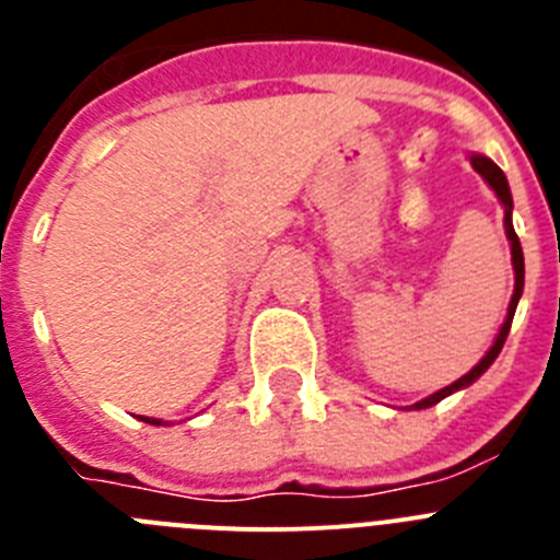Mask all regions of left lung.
Segmentation results:
<instances>
[{
  "instance_id": "1",
  "label": "left lung",
  "mask_w": 560,
  "mask_h": 560,
  "mask_svg": "<svg viewBox=\"0 0 560 560\" xmlns=\"http://www.w3.org/2000/svg\"><path fill=\"white\" fill-rule=\"evenodd\" d=\"M469 161H471V166H475V172H478L480 177H483L486 183H489L491 191L497 194V199H500V202H502V208H505V235H508V241H511V260H514V296H511V305H508V316H505V322H502L500 332H497L494 343H491V350L486 352L483 358H480L478 366L469 369V372H466L464 377H460V381L450 383L447 388H441V392H435V394H430V397L419 399V402L410 405V408H430V405L441 402V399H444V397H450V394L458 392V388H466V386H471V383L478 381L480 374H483L486 369H489L491 363L497 361V355H500L502 343H505V338H508V330H511V322H514L516 305H520L522 289H525V258H522V244H520V238H516L514 222H511V210H514V199H511V188H508L505 174H502V168L497 166V163L491 161V158H486V155H471Z\"/></svg>"
}]
</instances>
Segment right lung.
Listing matches in <instances>:
<instances>
[{"label": "right lung", "instance_id": "right-lung-1", "mask_svg": "<svg viewBox=\"0 0 560 560\" xmlns=\"http://www.w3.org/2000/svg\"><path fill=\"white\" fill-rule=\"evenodd\" d=\"M141 422H147V424H161V419H150V417H141Z\"/></svg>", "mask_w": 560, "mask_h": 560}]
</instances>
